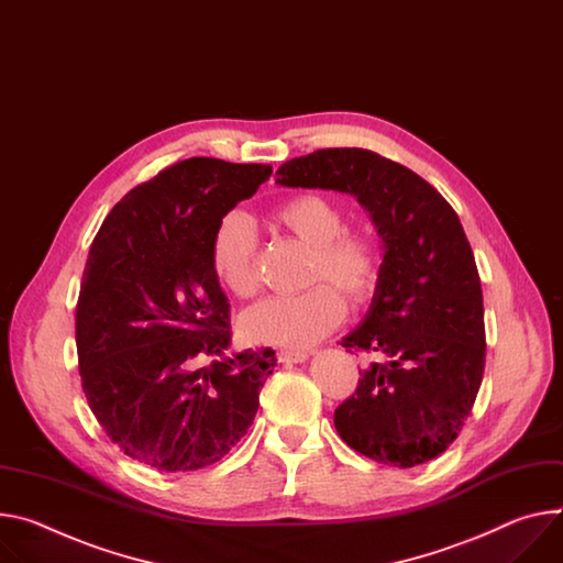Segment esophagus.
I'll return each mask as SVG.
<instances>
[{
  "label": "esophagus",
  "instance_id": "34e87169",
  "mask_svg": "<svg viewBox=\"0 0 563 563\" xmlns=\"http://www.w3.org/2000/svg\"><path fill=\"white\" fill-rule=\"evenodd\" d=\"M308 352L305 350H280L278 352V362L280 364H300V362H305L308 360Z\"/></svg>",
  "mask_w": 563,
  "mask_h": 563
}]
</instances>
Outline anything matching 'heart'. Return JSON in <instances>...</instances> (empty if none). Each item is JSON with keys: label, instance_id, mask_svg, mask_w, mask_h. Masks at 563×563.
Segmentation results:
<instances>
[{"label": "heart", "instance_id": "1", "mask_svg": "<svg viewBox=\"0 0 563 563\" xmlns=\"http://www.w3.org/2000/svg\"><path fill=\"white\" fill-rule=\"evenodd\" d=\"M274 220L312 246L305 276V283L312 287L296 296H272L253 305L242 317V332L255 343L300 350L343 321V297L350 305H362L373 296L382 278V251L366 231L345 229L341 203L319 190L283 199L274 209ZM211 267L233 296L251 298L258 294V233L244 213L229 211L220 218L211 238Z\"/></svg>", "mask_w": 563, "mask_h": 563}]
</instances>
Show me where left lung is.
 <instances>
[{
    "mask_svg": "<svg viewBox=\"0 0 563 563\" xmlns=\"http://www.w3.org/2000/svg\"><path fill=\"white\" fill-rule=\"evenodd\" d=\"M276 175L354 195L384 240L371 310L341 343L388 362L360 371L334 411L339 435L382 465L429 463L463 429L485 371L483 289L463 224L429 181L373 150H314Z\"/></svg>",
    "mask_w": 563,
    "mask_h": 563,
    "instance_id": "1",
    "label": "left lung"
}]
</instances>
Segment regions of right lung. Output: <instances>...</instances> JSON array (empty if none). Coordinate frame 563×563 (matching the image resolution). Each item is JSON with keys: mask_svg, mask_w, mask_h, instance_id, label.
I'll return each mask as SVG.
<instances>
[{"mask_svg": "<svg viewBox=\"0 0 563 563\" xmlns=\"http://www.w3.org/2000/svg\"><path fill=\"white\" fill-rule=\"evenodd\" d=\"M269 175L263 164L177 162L134 186L91 242L76 305L82 393L108 438L157 472L222 460L274 373L272 347L201 366L231 343L213 231Z\"/></svg>", "mask_w": 563, "mask_h": 563, "instance_id": "add662e5", "label": "right lung"}]
</instances>
